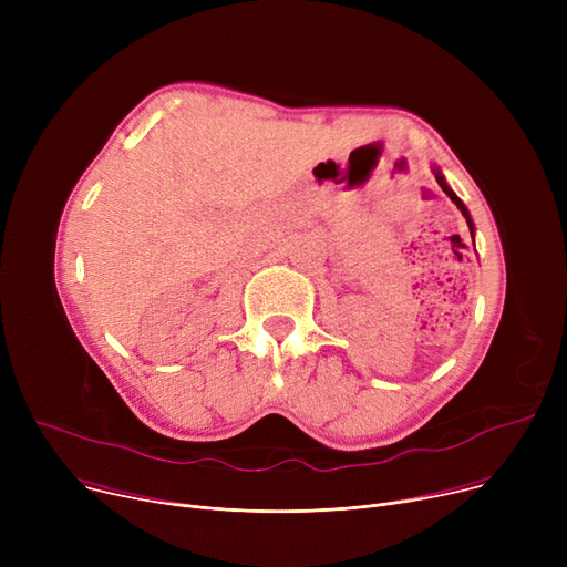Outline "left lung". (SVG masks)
<instances>
[{"label": "left lung", "mask_w": 567, "mask_h": 567, "mask_svg": "<svg viewBox=\"0 0 567 567\" xmlns=\"http://www.w3.org/2000/svg\"><path fill=\"white\" fill-rule=\"evenodd\" d=\"M434 169V176H436V182H439V186H441V190L445 193V195H449L455 204H457V208H460V212H462V216L466 218V225H468V231H471V238L475 236V225H473V220H471V214H468V208H466V204L453 193V188L449 186V182H445V176L441 174V169L439 167H432ZM473 246H475V241H473Z\"/></svg>", "instance_id": "8db88e82"}]
</instances>
